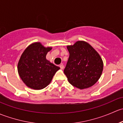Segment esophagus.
Wrapping results in <instances>:
<instances>
[{
  "label": "esophagus",
  "mask_w": 123,
  "mask_h": 123,
  "mask_svg": "<svg viewBox=\"0 0 123 123\" xmlns=\"http://www.w3.org/2000/svg\"><path fill=\"white\" fill-rule=\"evenodd\" d=\"M60 69H62V70H63V69H64V66L63 65V64H60Z\"/></svg>",
  "instance_id": "1"
}]
</instances>
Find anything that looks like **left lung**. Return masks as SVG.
<instances>
[{
	"label": "left lung",
	"instance_id": "obj_1",
	"mask_svg": "<svg viewBox=\"0 0 123 123\" xmlns=\"http://www.w3.org/2000/svg\"><path fill=\"white\" fill-rule=\"evenodd\" d=\"M67 48L69 57L64 73L69 83L80 89L93 86L103 70V62L99 54L90 44L82 41Z\"/></svg>",
	"mask_w": 123,
	"mask_h": 123
}]
</instances>
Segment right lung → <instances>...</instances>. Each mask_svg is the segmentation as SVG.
Returning a JSON list of instances; mask_svg holds the SVG:
<instances>
[{
    "mask_svg": "<svg viewBox=\"0 0 123 123\" xmlns=\"http://www.w3.org/2000/svg\"><path fill=\"white\" fill-rule=\"evenodd\" d=\"M51 47L45 48L40 43L29 45L21 55L18 71L21 79L29 88L42 89L51 82L60 68L46 59Z\"/></svg>",
    "mask_w": 123,
    "mask_h": 123,
    "instance_id": "1",
    "label": "right lung"
}]
</instances>
